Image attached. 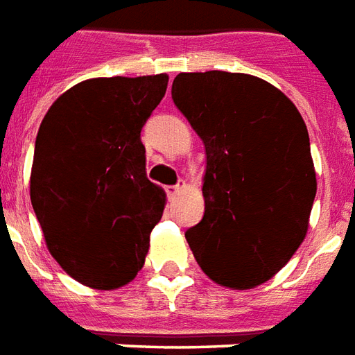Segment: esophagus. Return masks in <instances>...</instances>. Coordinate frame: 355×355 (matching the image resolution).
<instances>
[{
	"label": "esophagus",
	"mask_w": 355,
	"mask_h": 355,
	"mask_svg": "<svg viewBox=\"0 0 355 355\" xmlns=\"http://www.w3.org/2000/svg\"><path fill=\"white\" fill-rule=\"evenodd\" d=\"M184 182H180V184H177V186H169V188H167V193H169V196H177V193H180V191L184 190Z\"/></svg>",
	"instance_id": "obj_1"
}]
</instances>
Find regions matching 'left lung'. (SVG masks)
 I'll return each instance as SVG.
<instances>
[{
	"mask_svg": "<svg viewBox=\"0 0 355 355\" xmlns=\"http://www.w3.org/2000/svg\"><path fill=\"white\" fill-rule=\"evenodd\" d=\"M171 97L207 154L205 214L186 241L218 284H261L309 230L316 173L303 118L278 88L244 73H180Z\"/></svg>",
	"mask_w": 355,
	"mask_h": 355,
	"instance_id": "1",
	"label": "left lung"
}]
</instances>
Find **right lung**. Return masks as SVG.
I'll return each instance as SVG.
<instances>
[{
	"instance_id": "1",
	"label": "right lung",
	"mask_w": 355,
	"mask_h": 355,
	"mask_svg": "<svg viewBox=\"0 0 355 355\" xmlns=\"http://www.w3.org/2000/svg\"><path fill=\"white\" fill-rule=\"evenodd\" d=\"M167 80L90 78L58 97L41 122L31 205L51 254L80 284L114 290L143 269L165 193L146 177L141 130Z\"/></svg>"
}]
</instances>
